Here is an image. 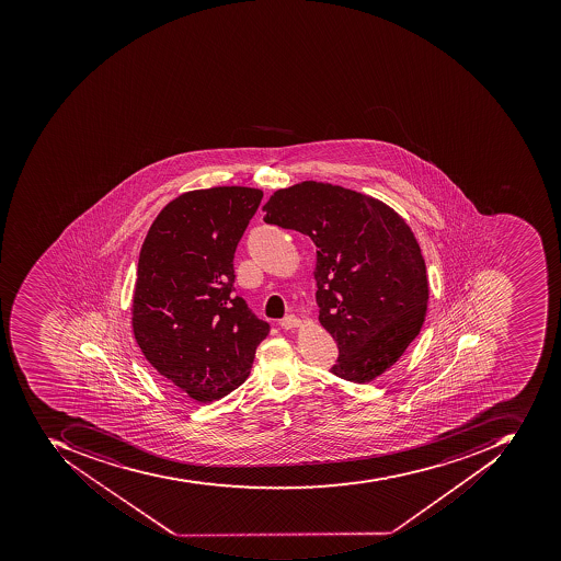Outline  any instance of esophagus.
Returning a JSON list of instances; mask_svg holds the SVG:
<instances>
[{
    "instance_id": "obj_1",
    "label": "esophagus",
    "mask_w": 561,
    "mask_h": 561,
    "mask_svg": "<svg viewBox=\"0 0 561 561\" xmlns=\"http://www.w3.org/2000/svg\"><path fill=\"white\" fill-rule=\"evenodd\" d=\"M300 324H302V322H300V319L295 318V316H286V318L279 321V327H282L283 330H294V328H298Z\"/></svg>"
}]
</instances>
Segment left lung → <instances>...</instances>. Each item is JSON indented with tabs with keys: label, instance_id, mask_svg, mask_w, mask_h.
Here are the masks:
<instances>
[{
	"label": "left lung",
	"instance_id": "obj_1",
	"mask_svg": "<svg viewBox=\"0 0 561 561\" xmlns=\"http://www.w3.org/2000/svg\"><path fill=\"white\" fill-rule=\"evenodd\" d=\"M264 221L316 245L319 322L339 345L331 373L370 382L402 357L421 331L430 282L405 219L370 195L331 183L279 188Z\"/></svg>",
	"mask_w": 561,
	"mask_h": 561
}]
</instances>
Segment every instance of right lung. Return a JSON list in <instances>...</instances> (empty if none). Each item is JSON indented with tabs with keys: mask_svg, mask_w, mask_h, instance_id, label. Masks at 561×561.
Segmentation results:
<instances>
[{
	"mask_svg": "<svg viewBox=\"0 0 561 561\" xmlns=\"http://www.w3.org/2000/svg\"><path fill=\"white\" fill-rule=\"evenodd\" d=\"M263 191L213 187L168 203L137 266L131 328L168 386L209 403L251 374L270 324L233 294V255Z\"/></svg>",
	"mask_w": 561,
	"mask_h": 561,
	"instance_id": "right-lung-1",
	"label": "right lung"
}]
</instances>
